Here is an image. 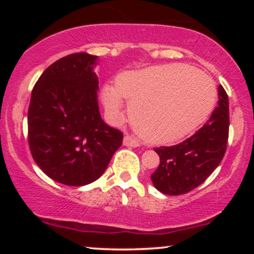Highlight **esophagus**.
I'll return each mask as SVG.
<instances>
[{"label": "esophagus", "mask_w": 254, "mask_h": 254, "mask_svg": "<svg viewBox=\"0 0 254 254\" xmlns=\"http://www.w3.org/2000/svg\"><path fill=\"white\" fill-rule=\"evenodd\" d=\"M123 144L125 147H132V148H136L139 145V142L137 141L136 138H133V137L131 136H125L124 139H123Z\"/></svg>", "instance_id": "34e87169"}]
</instances>
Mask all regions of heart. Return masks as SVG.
I'll list each match as a JSON object with an SVG mask.
<instances>
[{"instance_id":"1","label":"heart","mask_w":254,"mask_h":254,"mask_svg":"<svg viewBox=\"0 0 254 254\" xmlns=\"http://www.w3.org/2000/svg\"><path fill=\"white\" fill-rule=\"evenodd\" d=\"M101 98L113 119L123 116L127 99L138 135L151 144H167L206 121L216 101V88L204 72L174 63L124 72L117 86L105 84Z\"/></svg>"}]
</instances>
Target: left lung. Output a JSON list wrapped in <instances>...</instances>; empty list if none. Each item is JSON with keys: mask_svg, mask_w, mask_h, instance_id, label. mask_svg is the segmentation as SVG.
Wrapping results in <instances>:
<instances>
[{"mask_svg": "<svg viewBox=\"0 0 254 254\" xmlns=\"http://www.w3.org/2000/svg\"><path fill=\"white\" fill-rule=\"evenodd\" d=\"M217 92L218 106L194 135L177 145L155 149L160 165L150 179L162 193H188L205 182L222 161L228 141L229 104L222 86Z\"/></svg>", "mask_w": 254, "mask_h": 254, "instance_id": "left-lung-1", "label": "left lung"}]
</instances>
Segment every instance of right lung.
Returning a JSON list of instances; mask_svg holds the SVG:
<instances>
[{
  "label": "right lung",
  "instance_id": "1",
  "mask_svg": "<svg viewBox=\"0 0 254 254\" xmlns=\"http://www.w3.org/2000/svg\"><path fill=\"white\" fill-rule=\"evenodd\" d=\"M98 56L78 52L52 63L33 87L28 143L36 164L55 182L83 186L103 176L123 133L99 111Z\"/></svg>",
  "mask_w": 254,
  "mask_h": 254
}]
</instances>
